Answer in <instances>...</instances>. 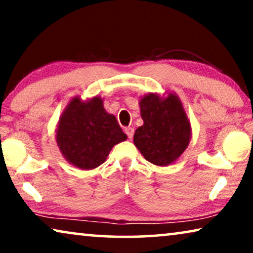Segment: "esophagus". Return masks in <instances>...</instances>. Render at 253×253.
<instances>
[{
    "label": "esophagus",
    "mask_w": 253,
    "mask_h": 253,
    "mask_svg": "<svg viewBox=\"0 0 253 253\" xmlns=\"http://www.w3.org/2000/svg\"><path fill=\"white\" fill-rule=\"evenodd\" d=\"M133 132H134V130L132 129V127H126V133L127 134V137H129V139H132V137H133Z\"/></svg>",
    "instance_id": "obj_1"
}]
</instances>
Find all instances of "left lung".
I'll list each match as a JSON object with an SVG mask.
<instances>
[{"mask_svg":"<svg viewBox=\"0 0 253 253\" xmlns=\"http://www.w3.org/2000/svg\"><path fill=\"white\" fill-rule=\"evenodd\" d=\"M144 124L133 134V144L148 162L166 167L189 146L191 123L181 99L174 92L148 93L139 100Z\"/></svg>","mask_w":253,"mask_h":253,"instance_id":"8db88e82","label":"left lung"}]
</instances>
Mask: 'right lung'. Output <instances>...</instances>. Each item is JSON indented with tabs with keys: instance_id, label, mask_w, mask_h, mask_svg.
<instances>
[{
	"instance_id": "right-lung-1",
	"label": "right lung",
	"mask_w": 253,
	"mask_h": 253,
	"mask_svg": "<svg viewBox=\"0 0 253 253\" xmlns=\"http://www.w3.org/2000/svg\"><path fill=\"white\" fill-rule=\"evenodd\" d=\"M55 132L63 158L83 170L102 165L112 148L127 138L98 95L86 100L74 96L62 112Z\"/></svg>"
}]
</instances>
